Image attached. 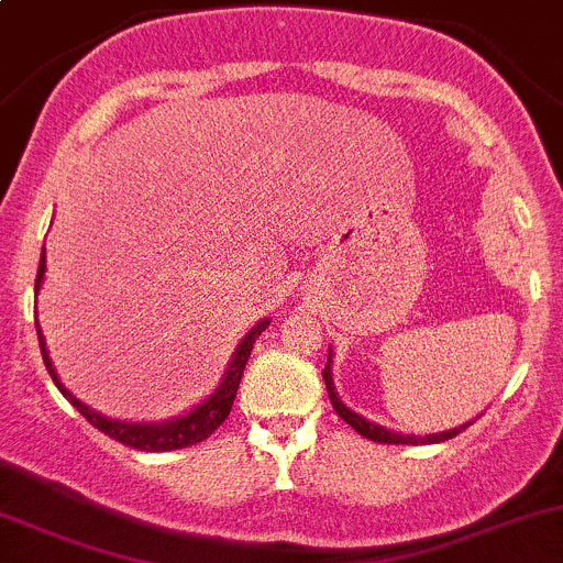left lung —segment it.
I'll return each mask as SVG.
<instances>
[{"label": "left lung", "mask_w": 563, "mask_h": 563, "mask_svg": "<svg viewBox=\"0 0 563 563\" xmlns=\"http://www.w3.org/2000/svg\"><path fill=\"white\" fill-rule=\"evenodd\" d=\"M323 379H325V390H329V398H331V406H333V411L339 413V417L344 419V422L350 424L352 430L355 432H361L363 438H368V441H374V443H441V441H449V438H454L456 432H462L467 428V424H462V428H454V430H446V432H438V435H424V438H417V435H400V432H393V430H385V428H379V424H374V422H366V419L361 417V413H355V411H350L347 406L342 404V400H339V395L333 393V379H331V352H329V363H325V368H323Z\"/></svg>", "instance_id": "8db88e82"}]
</instances>
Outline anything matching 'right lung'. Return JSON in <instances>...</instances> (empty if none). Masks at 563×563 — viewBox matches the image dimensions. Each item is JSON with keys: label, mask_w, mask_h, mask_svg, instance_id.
I'll use <instances>...</instances> for the list:
<instances>
[{"label": "right lung", "mask_w": 563, "mask_h": 563, "mask_svg": "<svg viewBox=\"0 0 563 563\" xmlns=\"http://www.w3.org/2000/svg\"><path fill=\"white\" fill-rule=\"evenodd\" d=\"M42 275H45V249H42L40 269H36V283H34L36 291H40V286H42ZM267 325H269V320H262V323H256V329H251L249 336H245L243 342H240V347H238V352H234V357H232V363H230V372H227L224 382H221L219 390H216L211 398L202 400V404L197 406L195 411H189L187 417L173 419V422H163V424L114 422V419H107V417H101V413L90 411L88 406L79 404V400L74 398V395L66 390L64 385H60L58 376H55V368H53L51 357H47L45 339H42L40 325H36V336H40L42 361H45L47 374L53 376L55 387H58V390L71 400L74 409L82 413V417L88 419L92 428L101 430L103 435L114 438V441H120L122 446L139 449V452H170V449H187V446H191V443L206 441V438L211 435V432L219 428V424L224 422L227 417H230L232 404H234V395H238L240 379H243L245 363H249V357H251L253 342H256L258 333L267 329Z\"/></svg>", "instance_id": "right-lung-1"}]
</instances>
